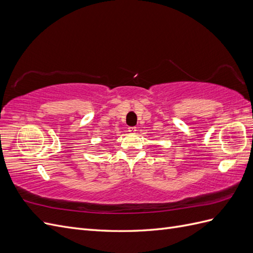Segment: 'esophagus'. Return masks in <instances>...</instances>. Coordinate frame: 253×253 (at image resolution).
<instances>
[{"label":"esophagus","mask_w":253,"mask_h":253,"mask_svg":"<svg viewBox=\"0 0 253 253\" xmlns=\"http://www.w3.org/2000/svg\"><path fill=\"white\" fill-rule=\"evenodd\" d=\"M128 132L134 134L136 132V126H128Z\"/></svg>","instance_id":"1"}]
</instances>
